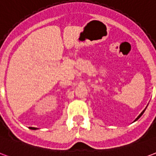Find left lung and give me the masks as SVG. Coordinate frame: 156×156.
<instances>
[{"label":"left lung","mask_w":156,"mask_h":156,"mask_svg":"<svg viewBox=\"0 0 156 156\" xmlns=\"http://www.w3.org/2000/svg\"><path fill=\"white\" fill-rule=\"evenodd\" d=\"M146 108H145V109H144V110H143V112H141V113L140 114L139 116H137V117H136V119L135 120V121H134V122H136V121H137V120L139 119V118H140V116H142V115H143V113H144V112H145V111H146Z\"/></svg>","instance_id":"obj_1"}]
</instances>
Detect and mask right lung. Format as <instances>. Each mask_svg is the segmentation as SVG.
<instances>
[{
    "mask_svg": "<svg viewBox=\"0 0 156 156\" xmlns=\"http://www.w3.org/2000/svg\"><path fill=\"white\" fill-rule=\"evenodd\" d=\"M30 129H32V130H36V129H38V128L36 127H29Z\"/></svg>",
    "mask_w": 156,
    "mask_h": 156,
    "instance_id": "1",
    "label": "right lung"
}]
</instances>
